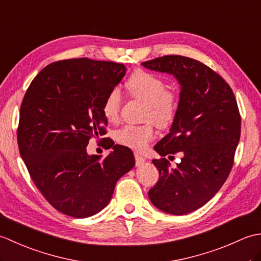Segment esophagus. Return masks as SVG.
<instances>
[{
	"label": "esophagus",
	"mask_w": 261,
	"mask_h": 261,
	"mask_svg": "<svg viewBox=\"0 0 261 261\" xmlns=\"http://www.w3.org/2000/svg\"><path fill=\"white\" fill-rule=\"evenodd\" d=\"M135 158H136V166H141L143 163L146 162V158L141 156V154L138 152L135 153Z\"/></svg>",
	"instance_id": "1"
}]
</instances>
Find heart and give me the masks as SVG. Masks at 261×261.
Listing matches in <instances>:
<instances>
[{
	"label": "heart",
	"mask_w": 261,
	"mask_h": 261,
	"mask_svg": "<svg viewBox=\"0 0 261 261\" xmlns=\"http://www.w3.org/2000/svg\"><path fill=\"white\" fill-rule=\"evenodd\" d=\"M127 90L131 95L146 103L143 120L149 121L141 125H125L115 134V139L121 145L135 150H143L156 137L157 125L166 127L174 121L178 109V97L173 91L167 90V83L156 74L146 70H137L127 81ZM122 105V94L118 88L109 92L104 99L102 111L110 122L118 121Z\"/></svg>",
	"instance_id": "b5f03b06"
}]
</instances>
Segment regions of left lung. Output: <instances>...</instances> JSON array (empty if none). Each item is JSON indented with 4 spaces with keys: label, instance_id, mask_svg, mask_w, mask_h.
Returning a JSON list of instances; mask_svg holds the SVG:
<instances>
[{
    "label": "left lung",
    "instance_id": "1",
    "mask_svg": "<svg viewBox=\"0 0 261 261\" xmlns=\"http://www.w3.org/2000/svg\"><path fill=\"white\" fill-rule=\"evenodd\" d=\"M141 65L173 75L180 85L170 131L154 150L182 158L175 168L166 158L152 160L159 179L148 196L163 212L191 213L219 192L233 166L241 131L237 99L228 83L198 60L169 55Z\"/></svg>",
    "mask_w": 261,
    "mask_h": 261
}]
</instances>
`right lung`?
I'll use <instances>...</instances> for the list:
<instances>
[{
    "label": "right lung",
    "instance_id": "1",
    "mask_svg": "<svg viewBox=\"0 0 261 261\" xmlns=\"http://www.w3.org/2000/svg\"><path fill=\"white\" fill-rule=\"evenodd\" d=\"M125 70L113 62L60 60L46 66L27 90L18 126L20 154L43 197L66 215L83 219L102 211L116 181L136 164L129 148L111 142L112 151L103 159L86 151L91 138L107 134L104 99Z\"/></svg>",
    "mask_w": 261,
    "mask_h": 261
}]
</instances>
